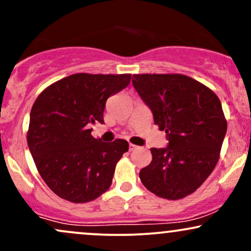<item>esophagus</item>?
<instances>
[{
  "label": "esophagus",
  "instance_id": "1",
  "mask_svg": "<svg viewBox=\"0 0 251 251\" xmlns=\"http://www.w3.org/2000/svg\"><path fill=\"white\" fill-rule=\"evenodd\" d=\"M138 146L134 145V144H129V151H133V150L137 149Z\"/></svg>",
  "mask_w": 251,
  "mask_h": 251
}]
</instances>
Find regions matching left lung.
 Instances as JSON below:
<instances>
[{
  "label": "left lung",
  "mask_w": 251,
  "mask_h": 251,
  "mask_svg": "<svg viewBox=\"0 0 251 251\" xmlns=\"http://www.w3.org/2000/svg\"><path fill=\"white\" fill-rule=\"evenodd\" d=\"M132 83L165 131L168 146L151 149L140 180L158 197L180 200L214 171L226 133L222 103L211 89L183 74H135Z\"/></svg>",
  "instance_id": "obj_1"
}]
</instances>
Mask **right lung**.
Returning a JSON list of instances; mask_svg holds the SVG:
<instances>
[{
	"label": "right lung",
	"instance_id": "obj_1",
	"mask_svg": "<svg viewBox=\"0 0 251 251\" xmlns=\"http://www.w3.org/2000/svg\"><path fill=\"white\" fill-rule=\"evenodd\" d=\"M129 81L131 74L77 73L37 97L30 111L28 148L40 176L59 197L86 203L111 186L128 143L96 139L89 125L103 123L106 100Z\"/></svg>",
	"mask_w": 251,
	"mask_h": 251
}]
</instances>
